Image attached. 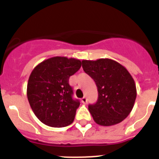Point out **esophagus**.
<instances>
[{
    "mask_svg": "<svg viewBox=\"0 0 159 159\" xmlns=\"http://www.w3.org/2000/svg\"><path fill=\"white\" fill-rule=\"evenodd\" d=\"M81 102L83 103V104H87V98L85 97H83L82 98H81Z\"/></svg>",
    "mask_w": 159,
    "mask_h": 159,
    "instance_id": "34e87169",
    "label": "esophagus"
}]
</instances>
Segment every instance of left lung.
I'll list each match as a JSON object with an SVG mask.
<instances>
[{
    "label": "left lung",
    "mask_w": 159,
    "mask_h": 159,
    "mask_svg": "<svg viewBox=\"0 0 159 159\" xmlns=\"http://www.w3.org/2000/svg\"><path fill=\"white\" fill-rule=\"evenodd\" d=\"M82 68L94 80L98 91L96 104L89 105L94 121L101 126L122 122L132 110L137 94L128 70L109 58L83 60Z\"/></svg>",
    "instance_id": "8db88e82"
}]
</instances>
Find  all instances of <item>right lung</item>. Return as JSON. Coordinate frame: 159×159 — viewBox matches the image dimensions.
<instances>
[{"label": "right lung", "mask_w": 159, "mask_h": 159, "mask_svg": "<svg viewBox=\"0 0 159 159\" xmlns=\"http://www.w3.org/2000/svg\"><path fill=\"white\" fill-rule=\"evenodd\" d=\"M81 66L79 59L56 56L44 60L31 71L27 96L31 109L43 124L53 128L72 124L80 102L73 99L69 78Z\"/></svg>", "instance_id": "right-lung-1"}]
</instances>
